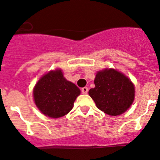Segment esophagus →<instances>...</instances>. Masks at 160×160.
<instances>
[{
    "label": "esophagus",
    "mask_w": 160,
    "mask_h": 160,
    "mask_svg": "<svg viewBox=\"0 0 160 160\" xmlns=\"http://www.w3.org/2000/svg\"><path fill=\"white\" fill-rule=\"evenodd\" d=\"M88 88L87 87H84L82 89V93H83V94H86V93H88Z\"/></svg>",
    "instance_id": "obj_1"
}]
</instances>
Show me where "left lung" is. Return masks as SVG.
<instances>
[{"instance_id": "1", "label": "left lung", "mask_w": 160, "mask_h": 160, "mask_svg": "<svg viewBox=\"0 0 160 160\" xmlns=\"http://www.w3.org/2000/svg\"><path fill=\"white\" fill-rule=\"evenodd\" d=\"M95 88L90 89V97L99 110L110 116L121 115L132 104L134 84L123 73L114 69L98 71Z\"/></svg>"}]
</instances>
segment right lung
<instances>
[{"label":"right lung","instance_id":"right-lung-1","mask_svg":"<svg viewBox=\"0 0 160 160\" xmlns=\"http://www.w3.org/2000/svg\"><path fill=\"white\" fill-rule=\"evenodd\" d=\"M80 93L79 88L63 77L61 69L42 76L33 91L36 106L43 114L52 118L68 114Z\"/></svg>","mask_w":160,"mask_h":160}]
</instances>
